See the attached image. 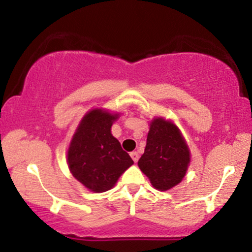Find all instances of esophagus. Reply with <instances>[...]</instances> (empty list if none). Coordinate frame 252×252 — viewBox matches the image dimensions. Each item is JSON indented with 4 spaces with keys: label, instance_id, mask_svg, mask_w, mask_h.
I'll list each match as a JSON object with an SVG mask.
<instances>
[{
    "label": "esophagus",
    "instance_id": "obj_1",
    "mask_svg": "<svg viewBox=\"0 0 252 252\" xmlns=\"http://www.w3.org/2000/svg\"><path fill=\"white\" fill-rule=\"evenodd\" d=\"M130 156H131V158H132V160H134L135 163L137 162L138 158H139V156H138V153H136V151H132V153L130 154Z\"/></svg>",
    "mask_w": 252,
    "mask_h": 252
}]
</instances>
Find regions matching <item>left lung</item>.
<instances>
[{
    "label": "left lung",
    "instance_id": "obj_1",
    "mask_svg": "<svg viewBox=\"0 0 252 252\" xmlns=\"http://www.w3.org/2000/svg\"><path fill=\"white\" fill-rule=\"evenodd\" d=\"M190 159L189 147L178 126L164 117L154 118L144 154L137 163L151 186L159 191L177 186L187 174Z\"/></svg>",
    "mask_w": 252,
    "mask_h": 252
}]
</instances>
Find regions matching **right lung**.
I'll use <instances>...</instances> for the list:
<instances>
[{
    "label": "right lung",
    "instance_id": "add662e5",
    "mask_svg": "<svg viewBox=\"0 0 252 252\" xmlns=\"http://www.w3.org/2000/svg\"><path fill=\"white\" fill-rule=\"evenodd\" d=\"M118 113L103 108L89 110L82 117L69 144L66 163L71 175L93 192H104L115 187L118 178L134 160L111 134Z\"/></svg>",
    "mask_w": 252,
    "mask_h": 252
}]
</instances>
